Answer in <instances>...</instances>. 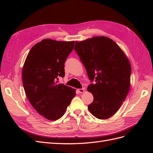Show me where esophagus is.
Wrapping results in <instances>:
<instances>
[{"label": "esophagus", "instance_id": "1", "mask_svg": "<svg viewBox=\"0 0 153 153\" xmlns=\"http://www.w3.org/2000/svg\"><path fill=\"white\" fill-rule=\"evenodd\" d=\"M84 91H85V90H84V89H77V92H78V93H83V92H84Z\"/></svg>", "mask_w": 153, "mask_h": 153}]
</instances>
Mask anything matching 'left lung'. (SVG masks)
<instances>
[{
	"label": "left lung",
	"instance_id": "1",
	"mask_svg": "<svg viewBox=\"0 0 153 153\" xmlns=\"http://www.w3.org/2000/svg\"><path fill=\"white\" fill-rule=\"evenodd\" d=\"M74 49L94 82L87 87L94 96L88 106L89 112L98 119H108L117 112L129 92V60L119 46L105 36L75 41Z\"/></svg>",
	"mask_w": 153,
	"mask_h": 153
}]
</instances>
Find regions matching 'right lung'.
I'll return each mask as SVG.
<instances>
[{
    "mask_svg": "<svg viewBox=\"0 0 153 153\" xmlns=\"http://www.w3.org/2000/svg\"><path fill=\"white\" fill-rule=\"evenodd\" d=\"M75 41L45 39L36 43L27 55L22 69V80L30 104L50 121L61 118L75 96V89L57 84L64 77V62Z\"/></svg>",
    "mask_w": 153,
    "mask_h": 153,
    "instance_id": "obj_1",
    "label": "right lung"
}]
</instances>
